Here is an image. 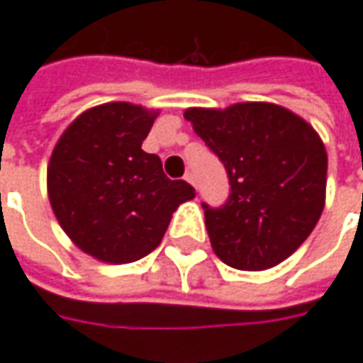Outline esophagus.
Masks as SVG:
<instances>
[{
	"label": "esophagus",
	"mask_w": 363,
	"mask_h": 363,
	"mask_svg": "<svg viewBox=\"0 0 363 363\" xmlns=\"http://www.w3.org/2000/svg\"><path fill=\"white\" fill-rule=\"evenodd\" d=\"M184 181L191 182L193 186H196V184H194V177H193V174H191V172H186V174H184Z\"/></svg>",
	"instance_id": "1"
}]
</instances>
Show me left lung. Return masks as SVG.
Wrapping results in <instances>:
<instances>
[{
  "label": "left lung",
  "instance_id": "1",
  "mask_svg": "<svg viewBox=\"0 0 363 363\" xmlns=\"http://www.w3.org/2000/svg\"><path fill=\"white\" fill-rule=\"evenodd\" d=\"M184 118L229 174V201L220 208L203 205L215 255L241 271L279 265L325 206L328 152L319 134L271 102L186 108Z\"/></svg>",
  "mask_w": 363,
  "mask_h": 363
}]
</instances>
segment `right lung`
I'll return each instance as SVG.
<instances>
[{
    "mask_svg": "<svg viewBox=\"0 0 363 363\" xmlns=\"http://www.w3.org/2000/svg\"><path fill=\"white\" fill-rule=\"evenodd\" d=\"M158 110L108 102L88 108L52 150L48 196L60 227L84 253L132 263L155 251L172 213L194 189L170 181L157 155L143 150Z\"/></svg>",
    "mask_w": 363,
    "mask_h": 363,
    "instance_id": "obj_1",
    "label": "right lung"
}]
</instances>
